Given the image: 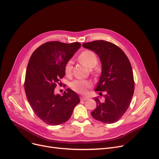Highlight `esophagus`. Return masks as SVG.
I'll return each mask as SVG.
<instances>
[{"mask_svg":"<svg viewBox=\"0 0 159 159\" xmlns=\"http://www.w3.org/2000/svg\"><path fill=\"white\" fill-rule=\"evenodd\" d=\"M88 99V97H84V96H81L80 97V100L81 101H86Z\"/></svg>","mask_w":159,"mask_h":159,"instance_id":"obj_1","label":"esophagus"}]
</instances>
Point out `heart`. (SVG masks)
Returning <instances> with one entry per match:
<instances>
[{
	"label": "heart",
	"instance_id": "heart-1",
	"mask_svg": "<svg viewBox=\"0 0 159 159\" xmlns=\"http://www.w3.org/2000/svg\"><path fill=\"white\" fill-rule=\"evenodd\" d=\"M80 62L84 64L89 70L94 68L98 64V57L97 54L92 51L86 50L82 52L79 57ZM73 69V61L72 60H69L66 61L64 66V72L67 77L72 75ZM70 88L75 92L84 94L87 93L88 89L91 87V82L84 80H75L70 83Z\"/></svg>",
	"mask_w": 159,
	"mask_h": 159
}]
</instances>
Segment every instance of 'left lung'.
Returning <instances> with one entry per match:
<instances>
[{
	"instance_id": "obj_1",
	"label": "left lung",
	"mask_w": 159,
	"mask_h": 159,
	"mask_svg": "<svg viewBox=\"0 0 159 159\" xmlns=\"http://www.w3.org/2000/svg\"><path fill=\"white\" fill-rule=\"evenodd\" d=\"M82 47L94 51L102 64L95 91L99 92L100 95L105 92V94L103 99L94 98L97 107L91 115L104 123L118 121L127 111L134 93V81L130 61L119 47L109 41H93L84 43Z\"/></svg>"
}]
</instances>
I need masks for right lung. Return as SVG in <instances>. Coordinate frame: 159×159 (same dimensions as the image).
<instances>
[{"label": "right lung", "instance_id": "1", "mask_svg": "<svg viewBox=\"0 0 159 159\" xmlns=\"http://www.w3.org/2000/svg\"><path fill=\"white\" fill-rule=\"evenodd\" d=\"M81 45L58 41L46 42L34 51L27 66L25 90L27 100L38 118L50 125H58L71 118L80 102L78 95L67 89L64 95L54 89L65 76L64 66Z\"/></svg>", "mask_w": 159, "mask_h": 159}]
</instances>
